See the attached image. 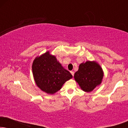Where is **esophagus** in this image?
Here are the masks:
<instances>
[{"label":"esophagus","mask_w":128,"mask_h":128,"mask_svg":"<svg viewBox=\"0 0 128 128\" xmlns=\"http://www.w3.org/2000/svg\"><path fill=\"white\" fill-rule=\"evenodd\" d=\"M70 73H71V74H72V76H74V72L71 71V72H70Z\"/></svg>","instance_id":"34e87169"}]
</instances>
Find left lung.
Masks as SVG:
<instances>
[{
    "mask_svg": "<svg viewBox=\"0 0 128 128\" xmlns=\"http://www.w3.org/2000/svg\"><path fill=\"white\" fill-rule=\"evenodd\" d=\"M103 76L102 70L98 64L87 61L80 64L74 78L82 90L90 92L101 83Z\"/></svg>",
    "mask_w": 128,
    "mask_h": 128,
    "instance_id": "1",
    "label": "left lung"
}]
</instances>
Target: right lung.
Masks as SVG:
<instances>
[{
	"label": "right lung",
	"mask_w": 128,
	"mask_h": 128,
	"mask_svg": "<svg viewBox=\"0 0 128 128\" xmlns=\"http://www.w3.org/2000/svg\"><path fill=\"white\" fill-rule=\"evenodd\" d=\"M33 76L37 86L43 92L53 94L73 78L54 56L47 52L35 59L32 66Z\"/></svg>",
	"instance_id": "right-lung-1"
}]
</instances>
